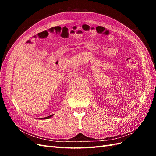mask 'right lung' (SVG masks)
<instances>
[{"label":"right lung","mask_w":156,"mask_h":156,"mask_svg":"<svg viewBox=\"0 0 156 156\" xmlns=\"http://www.w3.org/2000/svg\"><path fill=\"white\" fill-rule=\"evenodd\" d=\"M54 115H50V116H47V117H45V118H39V120H45V119H50V118H51L52 116H53Z\"/></svg>","instance_id":"1"}]
</instances>
